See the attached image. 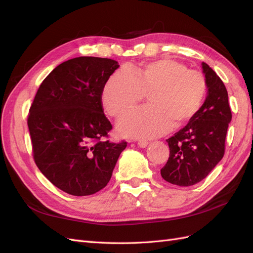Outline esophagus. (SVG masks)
<instances>
[{
  "label": "esophagus",
  "mask_w": 253,
  "mask_h": 253,
  "mask_svg": "<svg viewBox=\"0 0 253 253\" xmlns=\"http://www.w3.org/2000/svg\"><path fill=\"white\" fill-rule=\"evenodd\" d=\"M137 144H138V147H140V148H147L149 142H148V140L141 139V140H138V142H137Z\"/></svg>",
  "instance_id": "obj_1"
}]
</instances>
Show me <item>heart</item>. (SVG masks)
Instances as JSON below:
<instances>
[{
    "mask_svg": "<svg viewBox=\"0 0 253 253\" xmlns=\"http://www.w3.org/2000/svg\"><path fill=\"white\" fill-rule=\"evenodd\" d=\"M207 80L198 71L173 59H162L118 70L104 84L102 104L112 117H119L149 93V106L125 115L118 121L121 135L150 138L190 121L201 110L207 95Z\"/></svg>",
    "mask_w": 253,
    "mask_h": 253,
    "instance_id": "b5f03b06",
    "label": "heart"
}]
</instances>
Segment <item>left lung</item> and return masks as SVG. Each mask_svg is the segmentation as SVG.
Here are the masks:
<instances>
[{"instance_id":"8db88e82","label":"left lung","mask_w":253,"mask_h":253,"mask_svg":"<svg viewBox=\"0 0 253 253\" xmlns=\"http://www.w3.org/2000/svg\"><path fill=\"white\" fill-rule=\"evenodd\" d=\"M202 65L208 85L206 100L189 124L167 139L170 156L160 170L166 181L179 187L202 181L220 162L232 118L224 82L208 64Z\"/></svg>"}]
</instances>
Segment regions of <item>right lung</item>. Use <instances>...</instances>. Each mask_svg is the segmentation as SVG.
I'll return each instance as SVG.
<instances>
[{"label":"right lung","mask_w":253,"mask_h":253,"mask_svg":"<svg viewBox=\"0 0 253 253\" xmlns=\"http://www.w3.org/2000/svg\"><path fill=\"white\" fill-rule=\"evenodd\" d=\"M119 67L108 58L78 57L58 65L38 89L27 125L37 167L75 196L103 189L126 142L105 140L112 129L102 90Z\"/></svg>","instance_id":"add662e5"}]
</instances>
